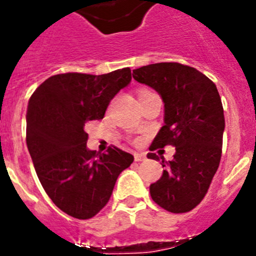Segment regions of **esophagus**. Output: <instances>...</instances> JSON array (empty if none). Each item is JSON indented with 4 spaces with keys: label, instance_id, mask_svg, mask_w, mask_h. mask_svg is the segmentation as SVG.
Listing matches in <instances>:
<instances>
[{
    "label": "esophagus",
    "instance_id": "obj_1",
    "mask_svg": "<svg viewBox=\"0 0 256 256\" xmlns=\"http://www.w3.org/2000/svg\"><path fill=\"white\" fill-rule=\"evenodd\" d=\"M134 158H135V161H143L146 158V154H135Z\"/></svg>",
    "mask_w": 256,
    "mask_h": 256
}]
</instances>
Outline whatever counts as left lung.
Wrapping results in <instances>:
<instances>
[{
	"instance_id": "8db88e82",
	"label": "left lung",
	"mask_w": 256,
	"mask_h": 256,
	"mask_svg": "<svg viewBox=\"0 0 256 256\" xmlns=\"http://www.w3.org/2000/svg\"><path fill=\"white\" fill-rule=\"evenodd\" d=\"M136 82L154 88L164 102V126L150 151L176 147L174 158L162 160V176L150 186L154 203L173 214L191 211L207 194L221 158L224 109L216 84L196 68L160 62L135 68ZM148 158L158 160L156 154Z\"/></svg>"
}]
</instances>
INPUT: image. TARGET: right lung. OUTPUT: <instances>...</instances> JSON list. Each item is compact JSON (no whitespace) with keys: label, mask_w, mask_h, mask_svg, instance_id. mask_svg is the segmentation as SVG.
Segmentation results:
<instances>
[{"label":"right lung","mask_w":256,"mask_h":256,"mask_svg":"<svg viewBox=\"0 0 256 256\" xmlns=\"http://www.w3.org/2000/svg\"><path fill=\"white\" fill-rule=\"evenodd\" d=\"M132 82L128 68L102 75H53L27 106V147L52 202L79 220L94 218L110 199L116 181L134 156L117 147L87 148L86 124L102 120L109 102Z\"/></svg>","instance_id":"right-lung-1"}]
</instances>
